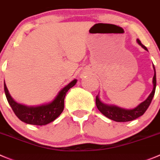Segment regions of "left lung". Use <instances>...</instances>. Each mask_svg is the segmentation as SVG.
Instances as JSON below:
<instances>
[{
	"mask_svg": "<svg viewBox=\"0 0 160 160\" xmlns=\"http://www.w3.org/2000/svg\"><path fill=\"white\" fill-rule=\"evenodd\" d=\"M138 44H140L145 50L148 51L147 48L144 46L140 41V40L137 39ZM153 69H154V77H153L152 83H153V89L151 94H149L146 100L144 101L141 104H139L137 107L132 109H126V108H119V107L113 105H107V104L103 103L101 102L99 99L98 95L96 96V106H97L98 109L105 116L108 117V119H112L114 121L116 122H128L134 120V119H137L139 116H142L148 106L151 104L152 100L153 97H154L155 91H156V69H155L154 66H153Z\"/></svg>",
	"mask_w": 160,
	"mask_h": 160,
	"instance_id": "obj_1",
	"label": "left lung"
}]
</instances>
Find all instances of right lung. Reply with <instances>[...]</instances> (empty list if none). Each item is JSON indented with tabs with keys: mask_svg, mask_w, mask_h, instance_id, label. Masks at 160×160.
<instances>
[{
	"mask_svg": "<svg viewBox=\"0 0 160 160\" xmlns=\"http://www.w3.org/2000/svg\"><path fill=\"white\" fill-rule=\"evenodd\" d=\"M77 82V80L75 79L63 88L52 102L38 106H26L17 103L9 94L5 82L4 83V93L9 105L21 121L28 124L43 126L53 122L62 112L64 109L65 96L67 91L72 88Z\"/></svg>",
	"mask_w": 160,
	"mask_h": 160,
	"instance_id": "1",
	"label": "right lung"
}]
</instances>
